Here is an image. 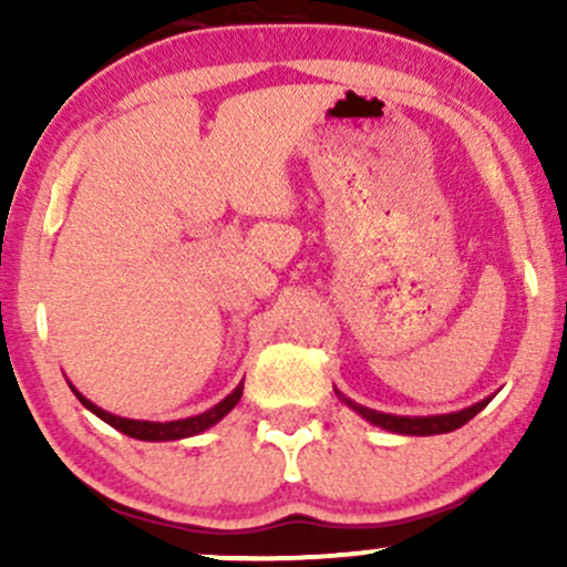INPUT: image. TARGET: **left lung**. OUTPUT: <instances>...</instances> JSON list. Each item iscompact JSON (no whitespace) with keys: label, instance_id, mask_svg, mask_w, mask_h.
<instances>
[{"label":"left lung","instance_id":"left-lung-1","mask_svg":"<svg viewBox=\"0 0 567 567\" xmlns=\"http://www.w3.org/2000/svg\"><path fill=\"white\" fill-rule=\"evenodd\" d=\"M336 394L341 396V402H347L354 413H360L362 419L370 421L373 426H381V429H386V432H394V434H410V437H429V434H447V432H453V429H461L466 421H472L474 415H477L480 410L487 405V402H491V396H485V400L474 402V405H470V408L455 410V413H440V415H392V413H381V410H373L365 405H357L354 400L343 396L338 389H336Z\"/></svg>","mask_w":567,"mask_h":567}]
</instances>
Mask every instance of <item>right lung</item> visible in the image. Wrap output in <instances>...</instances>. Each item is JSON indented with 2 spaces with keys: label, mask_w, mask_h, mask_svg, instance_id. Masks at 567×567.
Wrapping results in <instances>:
<instances>
[{
  "label": "right lung",
  "mask_w": 567,
  "mask_h": 567,
  "mask_svg": "<svg viewBox=\"0 0 567 567\" xmlns=\"http://www.w3.org/2000/svg\"><path fill=\"white\" fill-rule=\"evenodd\" d=\"M71 386V383H69ZM243 389H245V381L239 383L237 389L229 396H224V400L218 402V405H213L210 410H205V413L199 415H192V419H178V421H138V419H122V415H114L109 413V410L97 408L95 402H90L87 396L76 392V386H71V392L76 394V400L82 402L84 408L90 410V413H95L97 419L106 421L109 426H114L116 432L127 434V437L133 440H143V442H171V440H184V437H194V434H202L205 429L216 426L220 419H224L229 410L237 405L239 396H243Z\"/></svg>",
  "instance_id": "1"
}]
</instances>
